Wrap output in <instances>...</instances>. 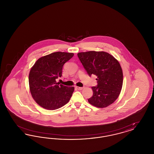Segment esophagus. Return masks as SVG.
<instances>
[{"mask_svg":"<svg viewBox=\"0 0 154 154\" xmlns=\"http://www.w3.org/2000/svg\"><path fill=\"white\" fill-rule=\"evenodd\" d=\"M75 88L77 89H78V90H82V89H83V87H77V86H76L75 87Z\"/></svg>","mask_w":154,"mask_h":154,"instance_id":"1","label":"esophagus"}]
</instances>
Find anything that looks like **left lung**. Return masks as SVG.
Segmentation results:
<instances>
[{
	"label": "left lung",
	"mask_w": 154,
	"mask_h": 154,
	"mask_svg": "<svg viewBox=\"0 0 154 154\" xmlns=\"http://www.w3.org/2000/svg\"><path fill=\"white\" fill-rule=\"evenodd\" d=\"M89 76L97 77V87H92L93 96L88 102L98 108L106 107L118 97L123 84V73L117 59L104 51L82 52L77 54Z\"/></svg>",
	"instance_id": "8db88e82"
}]
</instances>
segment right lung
Listing matches in <instances>:
<instances>
[{"instance_id": "1", "label": "right lung", "mask_w": 154, "mask_h": 154, "mask_svg": "<svg viewBox=\"0 0 154 154\" xmlns=\"http://www.w3.org/2000/svg\"><path fill=\"white\" fill-rule=\"evenodd\" d=\"M73 55L70 52H53L38 59L32 67L29 74L30 91L42 107L56 110L70 100L74 88L59 84L56 79L62 76L63 65Z\"/></svg>"}]
</instances>
